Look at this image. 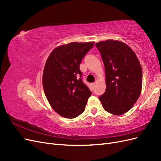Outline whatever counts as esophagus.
I'll list each match as a JSON object with an SVG mask.
<instances>
[{
	"mask_svg": "<svg viewBox=\"0 0 161 161\" xmlns=\"http://www.w3.org/2000/svg\"><path fill=\"white\" fill-rule=\"evenodd\" d=\"M95 85H96V82H92V83L91 84V85H92V87H94V86H95Z\"/></svg>",
	"mask_w": 161,
	"mask_h": 161,
	"instance_id": "1",
	"label": "esophagus"
}]
</instances>
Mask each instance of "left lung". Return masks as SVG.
<instances>
[{
    "label": "left lung",
    "mask_w": 161,
    "mask_h": 161,
    "mask_svg": "<svg viewBox=\"0 0 161 161\" xmlns=\"http://www.w3.org/2000/svg\"><path fill=\"white\" fill-rule=\"evenodd\" d=\"M103 60L106 90L99 97L104 109L122 115L128 111L140 97L142 70L136 53L125 43L108 40L95 44Z\"/></svg>",
    "instance_id": "obj_1"
}]
</instances>
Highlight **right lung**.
Returning <instances> with one entry per match:
<instances>
[{"mask_svg":"<svg viewBox=\"0 0 161 161\" xmlns=\"http://www.w3.org/2000/svg\"><path fill=\"white\" fill-rule=\"evenodd\" d=\"M95 42H72L58 47L47 58L42 83L52 108L61 116L75 118L85 109L91 91L82 80L80 64Z\"/></svg>","mask_w":161,"mask_h":161,"instance_id":"add662e5","label":"right lung"}]
</instances>
